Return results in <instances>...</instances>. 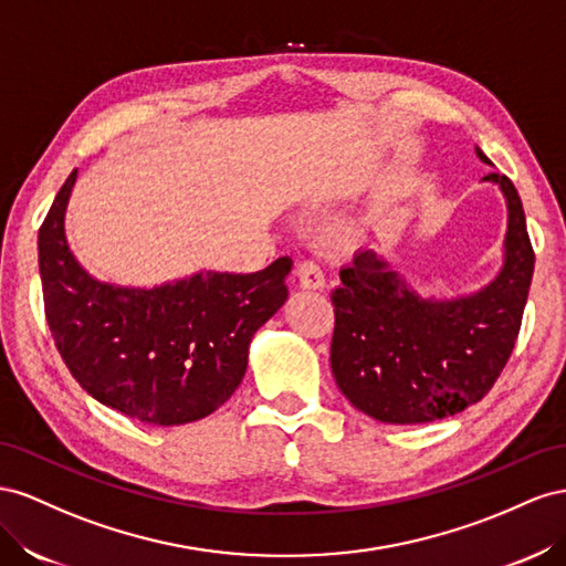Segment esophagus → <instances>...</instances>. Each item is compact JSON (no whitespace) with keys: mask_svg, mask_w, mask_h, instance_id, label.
I'll list each match as a JSON object with an SVG mask.
<instances>
[{"mask_svg":"<svg viewBox=\"0 0 566 566\" xmlns=\"http://www.w3.org/2000/svg\"><path fill=\"white\" fill-rule=\"evenodd\" d=\"M296 277L303 289H322L325 286V272L313 261H301L296 265Z\"/></svg>","mask_w":566,"mask_h":566,"instance_id":"34e87169","label":"esophagus"}]
</instances>
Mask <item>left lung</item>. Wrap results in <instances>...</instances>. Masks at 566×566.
<instances>
[{
    "mask_svg": "<svg viewBox=\"0 0 566 566\" xmlns=\"http://www.w3.org/2000/svg\"><path fill=\"white\" fill-rule=\"evenodd\" d=\"M483 164L489 156L476 147ZM507 199L505 265L481 292L424 301L375 251H360L334 289L332 373L360 412L389 424L436 422L474 406L510 360L534 277L522 199L507 175L489 172Z\"/></svg>",
    "mask_w": 566,
    "mask_h": 566,
    "instance_id": "1",
    "label": "left lung"
}]
</instances>
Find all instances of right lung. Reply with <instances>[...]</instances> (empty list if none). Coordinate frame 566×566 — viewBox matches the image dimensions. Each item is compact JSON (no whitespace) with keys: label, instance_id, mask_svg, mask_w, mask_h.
Wrapping results in <instances>:
<instances>
[{"label":"right lung","instance_id":"right-lung-1","mask_svg":"<svg viewBox=\"0 0 566 566\" xmlns=\"http://www.w3.org/2000/svg\"><path fill=\"white\" fill-rule=\"evenodd\" d=\"M75 177L59 189L38 237L44 315L63 363L102 406L144 424L211 415L244 377L253 334L284 305L292 258L253 274L201 272L156 289L96 282L63 234Z\"/></svg>","mask_w":566,"mask_h":566}]
</instances>
